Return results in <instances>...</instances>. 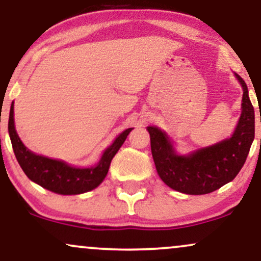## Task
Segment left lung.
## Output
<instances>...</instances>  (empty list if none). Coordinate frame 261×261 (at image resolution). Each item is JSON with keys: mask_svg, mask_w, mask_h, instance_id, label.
I'll list each match as a JSON object with an SVG mask.
<instances>
[{"mask_svg": "<svg viewBox=\"0 0 261 261\" xmlns=\"http://www.w3.org/2000/svg\"><path fill=\"white\" fill-rule=\"evenodd\" d=\"M236 77L243 88L242 114L229 139L181 155L164 131L147 127L155 169L169 188L189 195H203L232 181L243 167L255 134V116L244 80L237 73Z\"/></svg>", "mask_w": 261, "mask_h": 261, "instance_id": "left-lung-1", "label": "left lung"}]
</instances>
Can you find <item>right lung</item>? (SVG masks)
<instances>
[{
    "label": "right lung",
    "mask_w": 261,
    "mask_h": 261,
    "mask_svg": "<svg viewBox=\"0 0 261 261\" xmlns=\"http://www.w3.org/2000/svg\"><path fill=\"white\" fill-rule=\"evenodd\" d=\"M13 114V103H12L10 120H8V133L20 168L32 181L61 195H77L97 188L107 176L113 157L133 130L131 127L126 128L124 133L119 135L112 145L104 151L97 166L89 168H76L68 166L64 161L51 160L29 151L17 135Z\"/></svg>",
    "instance_id": "right-lung-1"
}]
</instances>
